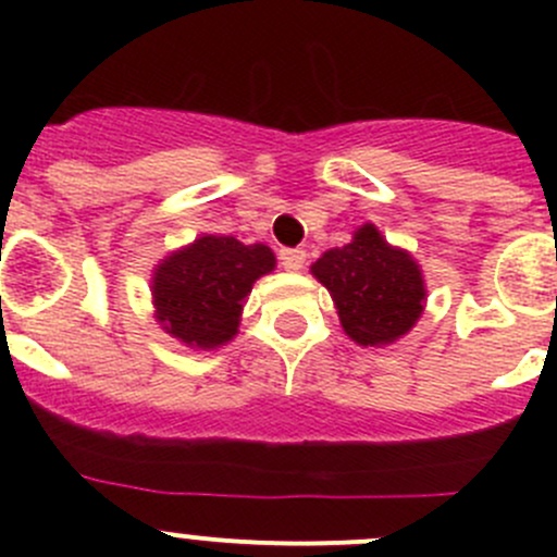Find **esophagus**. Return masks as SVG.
I'll use <instances>...</instances> for the list:
<instances>
[{
  "label": "esophagus",
  "instance_id": "1",
  "mask_svg": "<svg viewBox=\"0 0 557 557\" xmlns=\"http://www.w3.org/2000/svg\"><path fill=\"white\" fill-rule=\"evenodd\" d=\"M305 263L307 252L301 250V247H283V250H280V267H283L285 272H299Z\"/></svg>",
  "mask_w": 557,
  "mask_h": 557
}]
</instances>
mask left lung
I'll use <instances>...</instances> for the list:
<instances>
[{"label": "left lung", "instance_id": "8db88e82", "mask_svg": "<svg viewBox=\"0 0 557 557\" xmlns=\"http://www.w3.org/2000/svg\"><path fill=\"white\" fill-rule=\"evenodd\" d=\"M329 288L342 331L361 347H387L407 336L425 310L423 269L404 247L391 245L374 223L331 247L310 267Z\"/></svg>", "mask_w": 557, "mask_h": 557}]
</instances>
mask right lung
I'll use <instances>...</instances> for the list:
<instances>
[{
    "label": "right lung",
    "instance_id": "obj_1",
    "mask_svg": "<svg viewBox=\"0 0 557 557\" xmlns=\"http://www.w3.org/2000/svg\"><path fill=\"white\" fill-rule=\"evenodd\" d=\"M274 267L277 258L263 243L245 245L223 234H201L153 267L156 320L190 350H218L239 334L252 283Z\"/></svg>",
    "mask_w": 557,
    "mask_h": 557
}]
</instances>
